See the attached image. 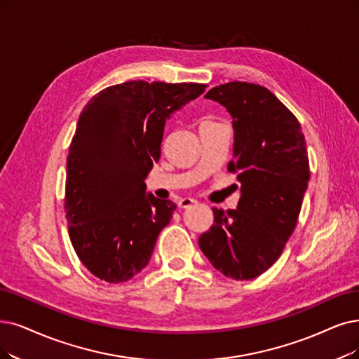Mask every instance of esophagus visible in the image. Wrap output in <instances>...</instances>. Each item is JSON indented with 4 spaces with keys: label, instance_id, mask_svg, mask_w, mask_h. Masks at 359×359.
I'll list each match as a JSON object with an SVG mask.
<instances>
[{
    "label": "esophagus",
    "instance_id": "34e87169",
    "mask_svg": "<svg viewBox=\"0 0 359 359\" xmlns=\"http://www.w3.org/2000/svg\"><path fill=\"white\" fill-rule=\"evenodd\" d=\"M194 205H197V200L190 198V197H184V198H181V200H180V203H178V206H180V208H182V209H189V208H191V206H194Z\"/></svg>",
    "mask_w": 359,
    "mask_h": 359
}]
</instances>
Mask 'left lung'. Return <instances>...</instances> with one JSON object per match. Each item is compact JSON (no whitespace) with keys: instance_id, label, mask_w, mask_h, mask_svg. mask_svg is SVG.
I'll return each mask as SVG.
<instances>
[{"instance_id":"obj_1","label":"left lung","mask_w":359,"mask_h":359,"mask_svg":"<svg viewBox=\"0 0 359 359\" xmlns=\"http://www.w3.org/2000/svg\"><path fill=\"white\" fill-rule=\"evenodd\" d=\"M205 98L233 119L228 169L241 187L237 209L212 208L213 225L198 246L225 277L252 280L278 259L296 226L309 181L305 137L294 114L261 85L228 82Z\"/></svg>"}]
</instances>
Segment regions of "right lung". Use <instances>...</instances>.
<instances>
[{
    "label": "right lung",
    "instance_id": "add662e5",
    "mask_svg": "<svg viewBox=\"0 0 359 359\" xmlns=\"http://www.w3.org/2000/svg\"><path fill=\"white\" fill-rule=\"evenodd\" d=\"M205 88L131 81L83 107L67 156L65 209L72 245L97 278L123 283L149 264L177 205L147 193L146 178L161 159L166 121Z\"/></svg>",
    "mask_w": 359,
    "mask_h": 359
}]
</instances>
